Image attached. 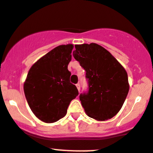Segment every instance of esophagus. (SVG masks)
<instances>
[{
    "label": "esophagus",
    "mask_w": 153,
    "mask_h": 153,
    "mask_svg": "<svg viewBox=\"0 0 153 153\" xmlns=\"http://www.w3.org/2000/svg\"><path fill=\"white\" fill-rule=\"evenodd\" d=\"M76 86H77V89H78V91H79L80 90V83H77Z\"/></svg>",
    "instance_id": "obj_1"
}]
</instances>
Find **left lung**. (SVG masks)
Masks as SVG:
<instances>
[{
	"instance_id": "obj_1",
	"label": "left lung",
	"mask_w": 153,
	"mask_h": 153,
	"mask_svg": "<svg viewBox=\"0 0 153 153\" xmlns=\"http://www.w3.org/2000/svg\"><path fill=\"white\" fill-rule=\"evenodd\" d=\"M73 56L86 71L87 93L80 94L85 113L97 121L114 117L129 91L128 73L110 52L96 44L75 45Z\"/></svg>"
}]
</instances>
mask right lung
<instances>
[{
  "label": "right lung",
  "instance_id": "add662e5",
  "mask_svg": "<svg viewBox=\"0 0 153 153\" xmlns=\"http://www.w3.org/2000/svg\"><path fill=\"white\" fill-rule=\"evenodd\" d=\"M74 45H62L51 50L30 67L23 89L33 114L41 121L53 123L63 118L78 91L70 83L67 66Z\"/></svg>",
  "mask_w": 153,
  "mask_h": 153
}]
</instances>
